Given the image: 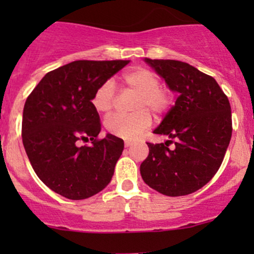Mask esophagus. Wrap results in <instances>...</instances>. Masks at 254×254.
Masks as SVG:
<instances>
[{
	"mask_svg": "<svg viewBox=\"0 0 254 254\" xmlns=\"http://www.w3.org/2000/svg\"><path fill=\"white\" fill-rule=\"evenodd\" d=\"M124 145H125V147H130V146L132 145V141H125Z\"/></svg>",
	"mask_w": 254,
	"mask_h": 254,
	"instance_id": "esophagus-1",
	"label": "esophagus"
}]
</instances>
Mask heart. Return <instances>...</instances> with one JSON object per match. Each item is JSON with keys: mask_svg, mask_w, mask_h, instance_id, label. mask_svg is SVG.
Masks as SVG:
<instances>
[{"mask_svg": "<svg viewBox=\"0 0 254 254\" xmlns=\"http://www.w3.org/2000/svg\"><path fill=\"white\" fill-rule=\"evenodd\" d=\"M123 89L136 93L132 111L129 115L114 114L106 120V129L109 134L122 139L132 140L150 127L151 115L167 113L173 106L175 93L167 86L161 84V78L155 71L147 67H134L120 76ZM115 103V87L108 79L99 84L92 96V106L98 113L108 114Z\"/></svg>", "mask_w": 254, "mask_h": 254, "instance_id": "b5f03b06", "label": "heart"}]
</instances>
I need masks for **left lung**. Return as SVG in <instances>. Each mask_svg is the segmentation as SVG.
Segmentation results:
<instances>
[{
    "mask_svg": "<svg viewBox=\"0 0 254 254\" xmlns=\"http://www.w3.org/2000/svg\"><path fill=\"white\" fill-rule=\"evenodd\" d=\"M146 63L178 93L155 134L165 143L146 142L148 156L140 166L146 184L168 196L194 193L219 171L232 135L229 98L214 77L178 60ZM173 142L172 149L169 143Z\"/></svg>",
    "mask_w": 254,
    "mask_h": 254,
    "instance_id": "8db88e82",
    "label": "left lung"
}]
</instances>
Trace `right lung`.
Returning <instances> with one entry per match:
<instances>
[{
	"label": "right lung",
	"mask_w": 254,
	"mask_h": 254,
	"mask_svg": "<svg viewBox=\"0 0 254 254\" xmlns=\"http://www.w3.org/2000/svg\"><path fill=\"white\" fill-rule=\"evenodd\" d=\"M130 60H77L48 72L28 96L22 140L33 170L51 190L87 199L111 182L124 141L101 131L92 96ZM91 141V145H79Z\"/></svg>",
	"instance_id": "obj_1"
}]
</instances>
